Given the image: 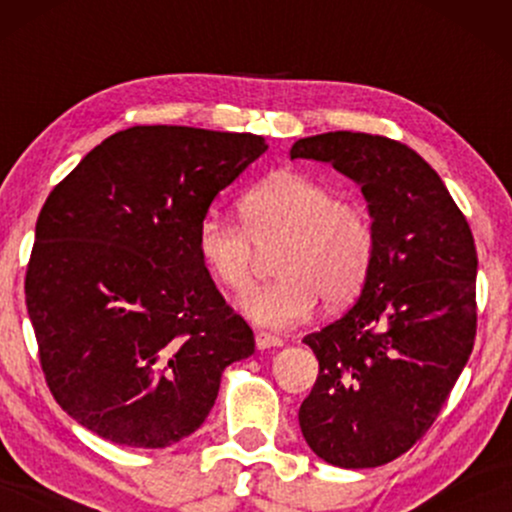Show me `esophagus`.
Wrapping results in <instances>:
<instances>
[{"mask_svg":"<svg viewBox=\"0 0 512 512\" xmlns=\"http://www.w3.org/2000/svg\"><path fill=\"white\" fill-rule=\"evenodd\" d=\"M255 342H257V349H262V351L274 349V346H284V339L276 337V334H272V332H257Z\"/></svg>","mask_w":512,"mask_h":512,"instance_id":"obj_1","label":"esophagus"}]
</instances>
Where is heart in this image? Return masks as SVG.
<instances>
[{
	"instance_id": "heart-1",
	"label": "heart",
	"mask_w": 512,
	"mask_h": 512,
	"mask_svg": "<svg viewBox=\"0 0 512 512\" xmlns=\"http://www.w3.org/2000/svg\"><path fill=\"white\" fill-rule=\"evenodd\" d=\"M240 223L204 216L197 252L221 289L243 296L255 281L257 250L279 245L272 264L279 279L243 301L260 325H296L320 298L330 308L354 301L373 267L375 228L366 207L339 199L313 175H269L240 199Z\"/></svg>"
}]
</instances>
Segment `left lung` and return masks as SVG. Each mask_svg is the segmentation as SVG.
<instances>
[{"instance_id":"left-lung-1","label":"left lung","mask_w":512,"mask_h":512,"mask_svg":"<svg viewBox=\"0 0 512 512\" xmlns=\"http://www.w3.org/2000/svg\"><path fill=\"white\" fill-rule=\"evenodd\" d=\"M291 158L361 185L375 257L349 313L303 339L320 373L298 421L317 457L346 469L397 460L433 426L477 337V248L448 187L395 139L327 132Z\"/></svg>"}]
</instances>
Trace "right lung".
Listing matches in <instances>:
<instances>
[{
  "label": "right lung",
  "instance_id": "right-lung-1",
  "mask_svg": "<svg viewBox=\"0 0 512 512\" xmlns=\"http://www.w3.org/2000/svg\"><path fill=\"white\" fill-rule=\"evenodd\" d=\"M267 151L250 132L122 129L45 199L26 308L52 397L91 433L168 448L214 407L255 337L211 281L197 228Z\"/></svg>",
  "mask_w": 512,
  "mask_h": 512
}]
</instances>
